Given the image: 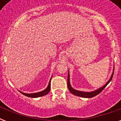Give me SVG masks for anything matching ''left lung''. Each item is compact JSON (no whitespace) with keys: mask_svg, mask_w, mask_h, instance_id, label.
<instances>
[{"mask_svg":"<svg viewBox=\"0 0 121 121\" xmlns=\"http://www.w3.org/2000/svg\"><path fill=\"white\" fill-rule=\"evenodd\" d=\"M113 75H114V72L112 74L111 78L107 82L106 84H105L103 86H102L100 88L97 89V90H95V91H93V92H82V91H78V90H75L73 88H72L71 85H70V74L68 73V81H67V85H68V88L70 90V92L72 93V94H73L75 95L78 96V97H84V98H92L93 97H95L98 94H99L100 92L102 91V90L104 89V88L106 87L107 85L109 84V83L112 80L113 77Z\"/></svg>","mask_w":121,"mask_h":121,"instance_id":"1","label":"left lung"}]
</instances>
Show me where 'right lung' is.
<instances>
[{
	"label": "right lung",
	"instance_id": "1",
	"mask_svg": "<svg viewBox=\"0 0 121 121\" xmlns=\"http://www.w3.org/2000/svg\"><path fill=\"white\" fill-rule=\"evenodd\" d=\"M51 80L49 81V84H48V86L45 90H44L43 91H41V92H37V93H34V94H26V93H23V92H21V94H22L24 95L27 96V97H32V98H36L39 97H41V96H44L48 94L49 93V92L50 91V88H51V85H50V82H51Z\"/></svg>",
	"mask_w": 121,
	"mask_h": 121
}]
</instances>
